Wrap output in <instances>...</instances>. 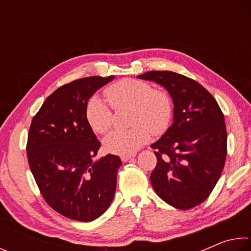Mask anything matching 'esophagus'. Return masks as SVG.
<instances>
[{
    "label": "esophagus",
    "instance_id": "obj_1",
    "mask_svg": "<svg viewBox=\"0 0 251 251\" xmlns=\"http://www.w3.org/2000/svg\"><path fill=\"white\" fill-rule=\"evenodd\" d=\"M134 156L135 155H133V154H131V155H121V159H122V161H124V163H125V161L129 160L130 158H133Z\"/></svg>",
    "mask_w": 251,
    "mask_h": 251
}]
</instances>
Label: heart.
Returning a JSON list of instances; mask_svg holds the SVG:
<instances>
[{
    "label": "heart",
    "mask_w": 251,
    "mask_h": 251,
    "mask_svg": "<svg viewBox=\"0 0 251 251\" xmlns=\"http://www.w3.org/2000/svg\"><path fill=\"white\" fill-rule=\"evenodd\" d=\"M104 95L115 109L131 107L130 125L106 137L105 150L112 154L129 155L150 141L151 134L159 135L168 128L173 103L167 92L152 88L145 80L124 78L105 88ZM85 117L97 134H106L113 126V112L99 96H92L85 107Z\"/></svg>",
    "instance_id": "b5f03b06"
}]
</instances>
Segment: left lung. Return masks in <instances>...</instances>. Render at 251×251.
<instances>
[{
    "label": "left lung",
    "mask_w": 251,
    "mask_h": 251,
    "mask_svg": "<svg viewBox=\"0 0 251 251\" xmlns=\"http://www.w3.org/2000/svg\"><path fill=\"white\" fill-rule=\"evenodd\" d=\"M166 88L174 103V122L156 143L157 165L151 174L156 194L178 209L206 201L219 179L227 156V130L219 105L205 87L169 71L137 76Z\"/></svg>",
    "instance_id": "8db88e82"
}]
</instances>
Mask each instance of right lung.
Listing matches in <instances>:
<instances>
[{
	"instance_id": "add662e5",
	"label": "right lung",
	"mask_w": 251,
	"mask_h": 251,
	"mask_svg": "<svg viewBox=\"0 0 251 251\" xmlns=\"http://www.w3.org/2000/svg\"><path fill=\"white\" fill-rule=\"evenodd\" d=\"M114 76H90L53 92L33 117L27 159L42 196L55 211L77 222H93L113 201L122 160L100 147L85 117L88 100Z\"/></svg>"
}]
</instances>
